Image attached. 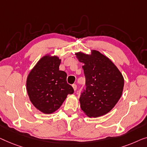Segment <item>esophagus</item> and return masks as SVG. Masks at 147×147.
Masks as SVG:
<instances>
[{
  "mask_svg": "<svg viewBox=\"0 0 147 147\" xmlns=\"http://www.w3.org/2000/svg\"><path fill=\"white\" fill-rule=\"evenodd\" d=\"M72 86H73L74 90V91H75V90H76V88H77V86H76V84H73V85H72Z\"/></svg>",
  "mask_w": 147,
  "mask_h": 147,
  "instance_id": "esophagus-1",
  "label": "esophagus"
}]
</instances>
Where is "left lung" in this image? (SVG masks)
Instances as JSON below:
<instances>
[{
  "label": "left lung",
  "mask_w": 147,
  "mask_h": 147,
  "mask_svg": "<svg viewBox=\"0 0 147 147\" xmlns=\"http://www.w3.org/2000/svg\"><path fill=\"white\" fill-rule=\"evenodd\" d=\"M84 63L86 89L79 101L82 111L89 117H98L112 110L119 100L124 87L123 74L115 64L102 54L92 50L90 55L75 54Z\"/></svg>",
  "instance_id": "left-lung-1"
}]
</instances>
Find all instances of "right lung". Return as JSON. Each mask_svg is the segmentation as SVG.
<instances>
[{
	"label": "right lung",
	"instance_id": "right-lung-1",
	"mask_svg": "<svg viewBox=\"0 0 147 147\" xmlns=\"http://www.w3.org/2000/svg\"><path fill=\"white\" fill-rule=\"evenodd\" d=\"M61 60L47 55L28 74L26 90L30 102L40 112L51 114L58 110L74 89L67 83V74L59 70Z\"/></svg>",
	"mask_w": 147,
	"mask_h": 147
}]
</instances>
